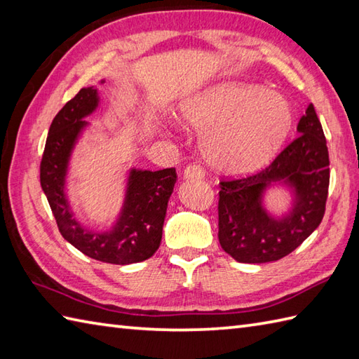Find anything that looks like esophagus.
Returning <instances> with one entry per match:
<instances>
[{
    "label": "esophagus",
    "mask_w": 359,
    "mask_h": 359,
    "mask_svg": "<svg viewBox=\"0 0 359 359\" xmlns=\"http://www.w3.org/2000/svg\"><path fill=\"white\" fill-rule=\"evenodd\" d=\"M204 175H205V172L200 164H190L184 169L186 180H203Z\"/></svg>",
    "instance_id": "esophagus-1"
}]
</instances>
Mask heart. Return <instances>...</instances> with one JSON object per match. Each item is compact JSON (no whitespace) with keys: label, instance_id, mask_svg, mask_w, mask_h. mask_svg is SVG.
<instances>
[{"label":"heart","instance_id":"heart-1","mask_svg":"<svg viewBox=\"0 0 359 359\" xmlns=\"http://www.w3.org/2000/svg\"><path fill=\"white\" fill-rule=\"evenodd\" d=\"M180 119L207 130L203 149L213 167L241 175L272 161L292 132L294 115L281 95L255 84L226 83L186 101Z\"/></svg>","mask_w":359,"mask_h":359}]
</instances>
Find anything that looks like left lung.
<instances>
[{
    "label": "left lung",
    "mask_w": 359,
    "mask_h": 359,
    "mask_svg": "<svg viewBox=\"0 0 359 359\" xmlns=\"http://www.w3.org/2000/svg\"><path fill=\"white\" fill-rule=\"evenodd\" d=\"M297 130L298 137L264 170L219 182V244L238 262L281 259L321 224L330 170L327 142L313 104ZM276 182L294 194L292 209L283 217H272L262 205V194Z\"/></svg>",
    "instance_id": "8db88e82"
}]
</instances>
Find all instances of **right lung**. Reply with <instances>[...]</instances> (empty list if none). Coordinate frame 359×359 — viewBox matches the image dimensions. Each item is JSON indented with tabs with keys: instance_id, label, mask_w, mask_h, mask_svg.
<instances>
[{
	"instance_id": "1",
	"label": "right lung",
	"mask_w": 359,
	"mask_h": 359,
	"mask_svg": "<svg viewBox=\"0 0 359 359\" xmlns=\"http://www.w3.org/2000/svg\"><path fill=\"white\" fill-rule=\"evenodd\" d=\"M98 90L84 87L53 118L39 165V180L66 241L93 259L119 266L133 264L158 250L177 172L173 167L156 172L132 169L115 224L102 232L79 224L65 192L67 167L72 150L87 126L84 118L98 107Z\"/></svg>"
}]
</instances>
